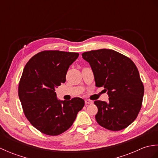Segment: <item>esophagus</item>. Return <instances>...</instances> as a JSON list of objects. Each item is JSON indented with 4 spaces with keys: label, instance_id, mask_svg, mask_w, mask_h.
I'll use <instances>...</instances> for the list:
<instances>
[{
    "label": "esophagus",
    "instance_id": "1",
    "mask_svg": "<svg viewBox=\"0 0 158 158\" xmlns=\"http://www.w3.org/2000/svg\"><path fill=\"white\" fill-rule=\"evenodd\" d=\"M85 105H91V104H93V101H92V100H88V99L85 100Z\"/></svg>",
    "mask_w": 158,
    "mask_h": 158
}]
</instances>
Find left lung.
I'll use <instances>...</instances> for the list:
<instances>
[{"instance_id":"1","label":"left lung","mask_w":158,"mask_h":158,"mask_svg":"<svg viewBox=\"0 0 158 158\" xmlns=\"http://www.w3.org/2000/svg\"><path fill=\"white\" fill-rule=\"evenodd\" d=\"M94 76L96 85L104 87L109 102L96 100L95 117L100 126L113 131L126 128L136 118L142 106L144 86L136 65L129 58L112 49L82 53Z\"/></svg>"}]
</instances>
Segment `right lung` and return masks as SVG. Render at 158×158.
Returning a JSON list of instances; mask_svg holds the SVG:
<instances>
[{"label": "right lung", "instance_id": "1", "mask_svg": "<svg viewBox=\"0 0 158 158\" xmlns=\"http://www.w3.org/2000/svg\"><path fill=\"white\" fill-rule=\"evenodd\" d=\"M79 55L43 51L31 58L23 69L18 88L23 113L32 125L45 135L57 136L65 132L84 106L82 98L60 100L55 92L66 81L67 70Z\"/></svg>", "mask_w": 158, "mask_h": 158}]
</instances>
